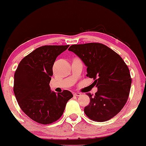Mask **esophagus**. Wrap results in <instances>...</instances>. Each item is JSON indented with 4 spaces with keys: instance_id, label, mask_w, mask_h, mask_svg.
<instances>
[{
    "instance_id": "esophagus-1",
    "label": "esophagus",
    "mask_w": 146,
    "mask_h": 146,
    "mask_svg": "<svg viewBox=\"0 0 146 146\" xmlns=\"http://www.w3.org/2000/svg\"><path fill=\"white\" fill-rule=\"evenodd\" d=\"M73 95H75V96H77V97H79V96H81V93H78H78H74V94H73Z\"/></svg>"
}]
</instances>
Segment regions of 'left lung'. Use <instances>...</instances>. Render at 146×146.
<instances>
[{"mask_svg": "<svg viewBox=\"0 0 146 146\" xmlns=\"http://www.w3.org/2000/svg\"><path fill=\"white\" fill-rule=\"evenodd\" d=\"M74 52L87 66V77L93 78L98 90L90 93V104L84 113L93 121L103 122L113 118L123 108L130 93L132 79L121 57L106 45L98 42L73 44Z\"/></svg>", "mask_w": 146, "mask_h": 146, "instance_id": "left-lung-1", "label": "left lung"}]
</instances>
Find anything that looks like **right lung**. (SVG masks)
Segmentation results:
<instances>
[{
	"label": "right lung",
	"mask_w": 146,
	"mask_h": 146,
	"mask_svg": "<svg viewBox=\"0 0 146 146\" xmlns=\"http://www.w3.org/2000/svg\"><path fill=\"white\" fill-rule=\"evenodd\" d=\"M69 45H44L20 62L14 74V93L21 110L41 124L61 117L73 95L67 90L56 94L50 90L53 66L57 57Z\"/></svg>",
	"instance_id": "right-lung-1"
}]
</instances>
